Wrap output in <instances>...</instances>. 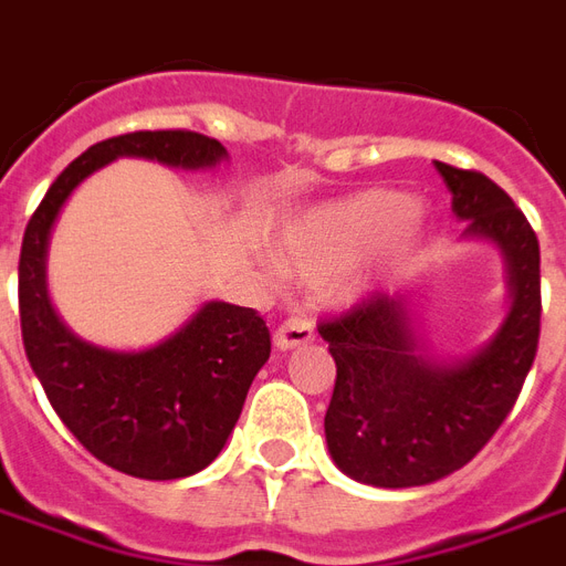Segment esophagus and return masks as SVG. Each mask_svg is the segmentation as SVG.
Wrapping results in <instances>:
<instances>
[{
    "label": "esophagus",
    "mask_w": 566,
    "mask_h": 566,
    "mask_svg": "<svg viewBox=\"0 0 566 566\" xmlns=\"http://www.w3.org/2000/svg\"><path fill=\"white\" fill-rule=\"evenodd\" d=\"M308 340H314V326L305 317H287L273 335V344L279 350H296V347L308 344Z\"/></svg>",
    "instance_id": "esophagus-1"
}]
</instances>
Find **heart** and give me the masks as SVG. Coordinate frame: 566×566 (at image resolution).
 <instances>
[{"instance_id": "obj_1", "label": "heart", "mask_w": 566, "mask_h": 566, "mask_svg": "<svg viewBox=\"0 0 566 566\" xmlns=\"http://www.w3.org/2000/svg\"><path fill=\"white\" fill-rule=\"evenodd\" d=\"M412 201L391 189H368L302 216L279 243V270L302 282L326 280L335 302H356L395 273L407 254Z\"/></svg>"}]
</instances>
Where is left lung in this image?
Listing matches in <instances>:
<instances>
[{
    "label": "left lung",
    "instance_id": "left-lung-1",
    "mask_svg": "<svg viewBox=\"0 0 566 566\" xmlns=\"http://www.w3.org/2000/svg\"><path fill=\"white\" fill-rule=\"evenodd\" d=\"M437 171L463 240L502 252L511 305L493 338L451 359L430 353L409 296L377 293L317 326L338 368L323 421L329 454L353 481L382 490L463 469L520 398L541 338V245L528 219L481 171Z\"/></svg>",
    "mask_w": 566,
    "mask_h": 566
}]
</instances>
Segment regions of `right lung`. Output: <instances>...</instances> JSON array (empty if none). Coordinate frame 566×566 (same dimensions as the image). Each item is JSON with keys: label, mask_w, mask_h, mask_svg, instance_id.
I'll list each match as a JSON object with an SVG mask.
<instances>
[{"label": "right lung", "mask_w": 566, "mask_h": 566, "mask_svg": "<svg viewBox=\"0 0 566 566\" xmlns=\"http://www.w3.org/2000/svg\"><path fill=\"white\" fill-rule=\"evenodd\" d=\"M120 157L171 168H216L222 142L189 129H145L97 142L46 189L20 249L23 347L46 398L101 463L145 481L201 472L226 448L258 370L270 359V329L254 308L210 300L145 350H109L73 335L46 291L55 219L82 180Z\"/></svg>", "instance_id": "add662e5"}]
</instances>
